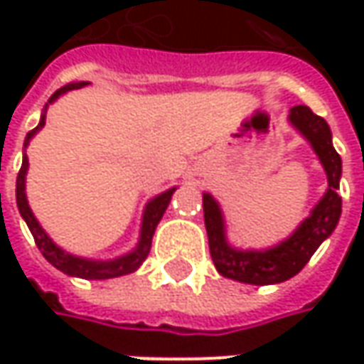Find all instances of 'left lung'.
Returning <instances> with one entry per match:
<instances>
[{"instance_id":"obj_1","label":"left lung","mask_w":364,"mask_h":364,"mask_svg":"<svg viewBox=\"0 0 364 364\" xmlns=\"http://www.w3.org/2000/svg\"><path fill=\"white\" fill-rule=\"evenodd\" d=\"M287 121L310 144L326 174L328 188L289 237L265 249L235 247L227 237V220L220 204L210 192H203L204 225L210 257L223 277L251 286L282 284L304 269L316 249L328 239L338 225L343 213V198L338 196L343 160L332 146L328 123L314 115L310 107L304 105L291 107Z\"/></svg>"}]
</instances>
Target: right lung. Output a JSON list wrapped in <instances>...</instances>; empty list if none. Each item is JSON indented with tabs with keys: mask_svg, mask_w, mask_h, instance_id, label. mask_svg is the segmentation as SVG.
I'll return each mask as SVG.
<instances>
[{
	"mask_svg": "<svg viewBox=\"0 0 364 364\" xmlns=\"http://www.w3.org/2000/svg\"><path fill=\"white\" fill-rule=\"evenodd\" d=\"M89 82L85 80H78V82H68L64 85L63 89L54 92L48 99V103L42 109V115H40V123L36 125L32 132H28L26 139H23V156H21V168L20 174H18V180H16V203H18V210H20L21 218L26 220L28 229L34 237L36 245L40 249V253L46 257L50 265H54L58 272L66 273L70 277H80V279H111V277H121V275H127V273H133L139 269V265L146 261L147 253L151 249V237L156 232V227L158 223L164 217L168 204L172 200V194L176 192L178 186H172V188L164 190L160 194H156L154 198H149L146 203V208H144V215H141V227H139V239L133 247L132 251L123 253L119 257L113 259H91V257H80V255H75V253H68L66 249H63L60 245H56L52 241L48 232L42 229L40 220L36 218V215L32 213L30 204H28V194H26V176H28V168H30V161H28V156H26V147L30 146V141L34 139V135L44 125H46V111H48V105L56 103L63 95L70 91H77V89H82L87 87Z\"/></svg>",
	"mask_w": 364,
	"mask_h": 364,
	"instance_id": "right-lung-1",
	"label": "right lung"
}]
</instances>
